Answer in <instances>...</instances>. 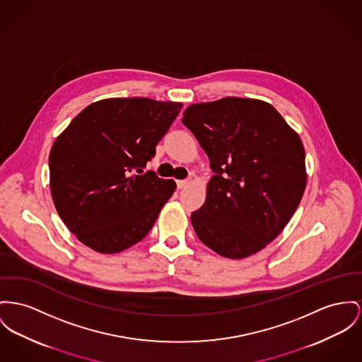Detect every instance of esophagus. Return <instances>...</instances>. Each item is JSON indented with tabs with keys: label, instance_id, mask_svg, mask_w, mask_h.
Listing matches in <instances>:
<instances>
[{
	"label": "esophagus",
	"instance_id": "34e87169",
	"mask_svg": "<svg viewBox=\"0 0 362 362\" xmlns=\"http://www.w3.org/2000/svg\"><path fill=\"white\" fill-rule=\"evenodd\" d=\"M188 184H189L188 180H178V181H177V188H178V189H184V188L188 187Z\"/></svg>",
	"mask_w": 362,
	"mask_h": 362
}]
</instances>
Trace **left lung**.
Returning a JSON list of instances; mask_svg holds the SVG:
<instances>
[{
    "label": "left lung",
    "instance_id": "left-lung-1",
    "mask_svg": "<svg viewBox=\"0 0 362 362\" xmlns=\"http://www.w3.org/2000/svg\"><path fill=\"white\" fill-rule=\"evenodd\" d=\"M182 123L214 171L204 204L191 216L199 240L229 259L257 254L281 233L305 192L299 134L257 98L192 104Z\"/></svg>",
    "mask_w": 362,
    "mask_h": 362
}]
</instances>
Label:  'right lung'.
<instances>
[{"instance_id": "1", "label": "right lung", "mask_w": 362, "mask_h": 362, "mask_svg": "<svg viewBox=\"0 0 362 362\" xmlns=\"http://www.w3.org/2000/svg\"><path fill=\"white\" fill-rule=\"evenodd\" d=\"M181 108L146 97L104 98L59 134L49 153V185L78 240L117 254L148 235L177 185L143 171Z\"/></svg>"}]
</instances>
